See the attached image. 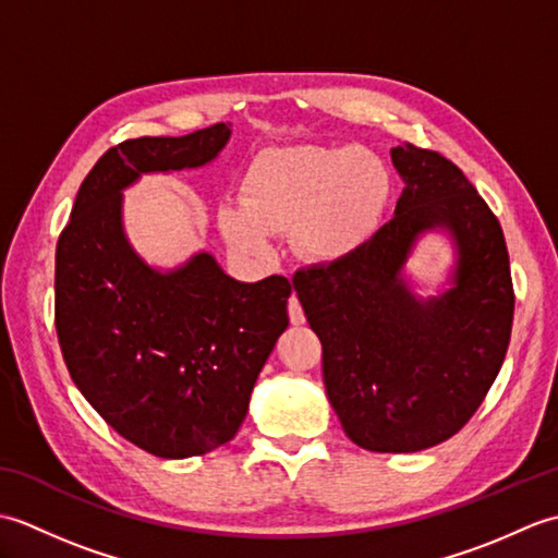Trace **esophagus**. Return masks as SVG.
<instances>
[{"instance_id": "1", "label": "esophagus", "mask_w": 558, "mask_h": 558, "mask_svg": "<svg viewBox=\"0 0 558 558\" xmlns=\"http://www.w3.org/2000/svg\"><path fill=\"white\" fill-rule=\"evenodd\" d=\"M288 314H290V322H292L294 326L304 324V310H302V304H300V300H298V294H292V298L288 300Z\"/></svg>"}]
</instances>
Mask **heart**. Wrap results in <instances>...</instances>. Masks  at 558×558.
Returning <instances> with one entry per match:
<instances>
[{"instance_id":"heart-1","label":"heart","mask_w":558,"mask_h":558,"mask_svg":"<svg viewBox=\"0 0 558 558\" xmlns=\"http://www.w3.org/2000/svg\"><path fill=\"white\" fill-rule=\"evenodd\" d=\"M393 177L374 150L286 146L260 150L242 182V208L220 210V228L242 254L266 256L268 234L292 232L294 246L318 264H338L381 230Z\"/></svg>"}]
</instances>
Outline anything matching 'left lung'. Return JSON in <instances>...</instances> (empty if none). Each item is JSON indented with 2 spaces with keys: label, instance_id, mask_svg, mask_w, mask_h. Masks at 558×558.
Segmentation results:
<instances>
[{
  "label": "left lung",
  "instance_id": "left-lung-1",
  "mask_svg": "<svg viewBox=\"0 0 558 558\" xmlns=\"http://www.w3.org/2000/svg\"><path fill=\"white\" fill-rule=\"evenodd\" d=\"M405 180L396 216L362 252L298 270L292 286L324 348V384L350 441L414 453L458 434L499 374L515 292L499 218L438 150H390ZM459 246L457 286L422 303L399 270L426 229Z\"/></svg>",
  "mask_w": 558,
  "mask_h": 558
}]
</instances>
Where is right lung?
<instances>
[{"mask_svg":"<svg viewBox=\"0 0 558 558\" xmlns=\"http://www.w3.org/2000/svg\"><path fill=\"white\" fill-rule=\"evenodd\" d=\"M228 138L220 122L117 144L83 180L57 242L54 328L66 369L117 434L158 458L232 441L290 324L288 278L240 282L206 252L158 272L124 236V186L144 172L201 168Z\"/></svg>","mask_w":558,"mask_h":558,"instance_id":"right-lung-1","label":"right lung"}]
</instances>
